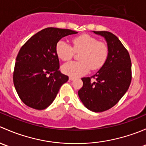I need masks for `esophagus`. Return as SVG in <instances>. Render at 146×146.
Masks as SVG:
<instances>
[{
  "label": "esophagus",
  "instance_id": "1",
  "mask_svg": "<svg viewBox=\"0 0 146 146\" xmlns=\"http://www.w3.org/2000/svg\"><path fill=\"white\" fill-rule=\"evenodd\" d=\"M74 78H73V77H71V76H70V77H69V80H74Z\"/></svg>",
  "mask_w": 146,
  "mask_h": 146
}]
</instances>
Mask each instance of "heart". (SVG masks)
<instances>
[{
	"label": "heart",
	"mask_w": 146,
	"mask_h": 146,
	"mask_svg": "<svg viewBox=\"0 0 146 146\" xmlns=\"http://www.w3.org/2000/svg\"><path fill=\"white\" fill-rule=\"evenodd\" d=\"M73 46L63 40L57 42L56 52L60 59L68 61L71 59L75 52H80L78 61H71L62 66L65 74L71 77H80L88 73L90 70L100 69L105 64L109 55L107 44L98 41L97 38L83 34L72 39Z\"/></svg>",
	"instance_id": "obj_1"
}]
</instances>
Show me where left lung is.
I'll return each instance as SVG.
<instances>
[{
  "mask_svg": "<svg viewBox=\"0 0 146 146\" xmlns=\"http://www.w3.org/2000/svg\"><path fill=\"white\" fill-rule=\"evenodd\" d=\"M104 36L109 48L105 64L92 77L82 78L83 85L78 96L84 105L95 112H102L114 107L130 86L132 78L130 55L114 34L107 31H94ZM91 78L96 80L95 82Z\"/></svg>",
  "mask_w": 146,
  "mask_h": 146,
  "instance_id": "obj_1",
  "label": "left lung"
}]
</instances>
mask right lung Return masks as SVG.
Returning a JSON list of instances; mask_svg holds the SVG:
<instances>
[{
	"label": "right lung",
	"instance_id": "right-lung-1",
	"mask_svg": "<svg viewBox=\"0 0 146 146\" xmlns=\"http://www.w3.org/2000/svg\"><path fill=\"white\" fill-rule=\"evenodd\" d=\"M68 29L47 27L23 45L16 58L13 83L20 100L38 110L48 107L68 76L59 71L56 52L57 42L64 36L77 34Z\"/></svg>",
	"mask_w": 146,
	"mask_h": 146
}]
</instances>
